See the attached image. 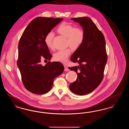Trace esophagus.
I'll return each instance as SVG.
<instances>
[{
	"instance_id": "esophagus-1",
	"label": "esophagus",
	"mask_w": 129,
	"mask_h": 129,
	"mask_svg": "<svg viewBox=\"0 0 129 129\" xmlns=\"http://www.w3.org/2000/svg\"><path fill=\"white\" fill-rule=\"evenodd\" d=\"M64 71L65 72H67V71H69V69L66 66H64Z\"/></svg>"
}]
</instances>
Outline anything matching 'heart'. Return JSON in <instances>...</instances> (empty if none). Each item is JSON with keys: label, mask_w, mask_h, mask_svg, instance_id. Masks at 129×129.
Returning a JSON list of instances; mask_svg holds the SVG:
<instances>
[{"label": "heart", "mask_w": 129, "mask_h": 129, "mask_svg": "<svg viewBox=\"0 0 129 129\" xmlns=\"http://www.w3.org/2000/svg\"><path fill=\"white\" fill-rule=\"evenodd\" d=\"M57 31L62 36L67 38V44L74 49L79 47L83 44L84 40L85 34L82 29L74 28V27L66 22H62L57 28ZM54 34L52 31L47 33L44 38V42L46 46L50 49L53 48L52 39ZM72 53L71 48L60 50L53 55L54 59L59 62L66 63Z\"/></svg>", "instance_id": "1"}]
</instances>
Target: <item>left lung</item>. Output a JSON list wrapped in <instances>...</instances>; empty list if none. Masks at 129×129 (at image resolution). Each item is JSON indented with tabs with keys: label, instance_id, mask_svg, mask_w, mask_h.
Here are the masks:
<instances>
[{
	"label": "left lung",
	"instance_id": "obj_1",
	"mask_svg": "<svg viewBox=\"0 0 129 129\" xmlns=\"http://www.w3.org/2000/svg\"><path fill=\"white\" fill-rule=\"evenodd\" d=\"M82 27L85 37L83 44L71 58L79 65L69 68L77 73L76 81L70 85L72 93L83 95L92 92L98 87L103 78L108 57L106 41L102 33L92 20L87 17L72 18Z\"/></svg>",
	"mask_w": 129,
	"mask_h": 129
}]
</instances>
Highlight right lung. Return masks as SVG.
I'll return each mask as SVG.
<instances>
[{
  "label": "right lung",
  "instance_id": "obj_1",
  "mask_svg": "<svg viewBox=\"0 0 129 129\" xmlns=\"http://www.w3.org/2000/svg\"><path fill=\"white\" fill-rule=\"evenodd\" d=\"M63 19L37 17L27 26L18 45L17 66L24 87L30 92L43 94L51 89L55 78L62 74L64 68L59 62L48 61L44 66L42 57L48 60L52 57L44 38Z\"/></svg>",
  "mask_w": 129,
  "mask_h": 129
}]
</instances>
